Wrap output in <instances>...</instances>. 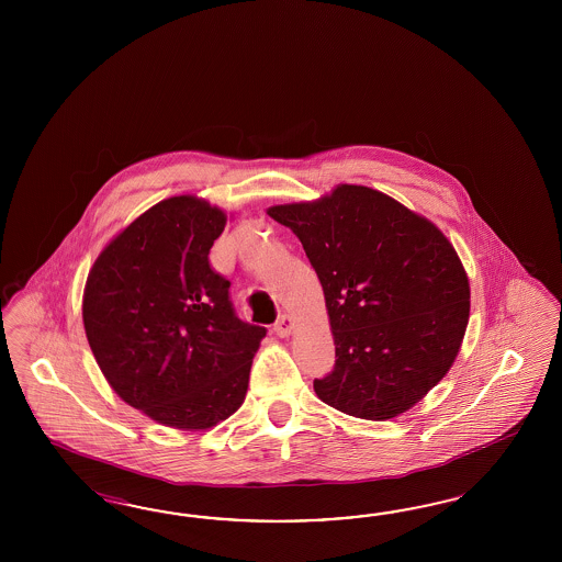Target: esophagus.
<instances>
[{
    "instance_id": "obj_1",
    "label": "esophagus",
    "mask_w": 562,
    "mask_h": 562,
    "mask_svg": "<svg viewBox=\"0 0 562 562\" xmlns=\"http://www.w3.org/2000/svg\"><path fill=\"white\" fill-rule=\"evenodd\" d=\"M292 329H294V322H292V317L286 315V313H282V315L276 319V324H273V331H276L280 338H289L290 334H292Z\"/></svg>"
}]
</instances>
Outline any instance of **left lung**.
<instances>
[{
	"label": "left lung",
	"mask_w": 562,
	"mask_h": 562,
	"mask_svg": "<svg viewBox=\"0 0 562 562\" xmlns=\"http://www.w3.org/2000/svg\"><path fill=\"white\" fill-rule=\"evenodd\" d=\"M324 286L336 344L319 400L387 420L430 392L460 352L470 284L453 245L376 189L340 186L311 204L273 205Z\"/></svg>",
	"instance_id": "8db88e82"
}]
</instances>
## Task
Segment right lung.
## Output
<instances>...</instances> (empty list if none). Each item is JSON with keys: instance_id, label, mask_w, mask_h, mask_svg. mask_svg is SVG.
<instances>
[{"instance_id": "obj_1", "label": "right lung", "mask_w": 562, "mask_h": 562, "mask_svg": "<svg viewBox=\"0 0 562 562\" xmlns=\"http://www.w3.org/2000/svg\"><path fill=\"white\" fill-rule=\"evenodd\" d=\"M226 216L193 195L153 205L113 238L86 280V338L123 402L160 425L235 414L266 327L238 319L210 266Z\"/></svg>"}]
</instances>
